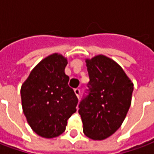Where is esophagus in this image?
I'll return each mask as SVG.
<instances>
[{
    "mask_svg": "<svg viewBox=\"0 0 154 154\" xmlns=\"http://www.w3.org/2000/svg\"><path fill=\"white\" fill-rule=\"evenodd\" d=\"M74 92H75V94H76V96L77 97V98H79V97H80V89L76 88V89L74 90Z\"/></svg>",
    "mask_w": 154,
    "mask_h": 154,
    "instance_id": "obj_1",
    "label": "esophagus"
}]
</instances>
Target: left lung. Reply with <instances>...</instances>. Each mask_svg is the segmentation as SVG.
<instances>
[{"label":"left lung","instance_id":"8db88e82","mask_svg":"<svg viewBox=\"0 0 154 154\" xmlns=\"http://www.w3.org/2000/svg\"><path fill=\"white\" fill-rule=\"evenodd\" d=\"M90 82L89 95L79 110L85 135L103 140L116 132L131 105L134 84L112 58L103 54L86 58Z\"/></svg>","mask_w":154,"mask_h":154}]
</instances>
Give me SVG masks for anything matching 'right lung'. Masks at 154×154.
Masks as SVG:
<instances>
[{
  "instance_id": "right-lung-1",
  "label": "right lung",
  "mask_w": 154,
  "mask_h": 154,
  "mask_svg": "<svg viewBox=\"0 0 154 154\" xmlns=\"http://www.w3.org/2000/svg\"><path fill=\"white\" fill-rule=\"evenodd\" d=\"M67 57L54 53L35 66L20 88L22 109L38 135L52 139L65 131L67 119L77 111V100L65 73Z\"/></svg>"
}]
</instances>
